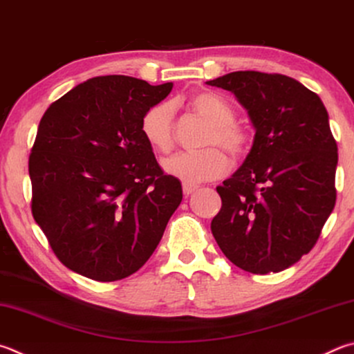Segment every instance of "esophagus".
<instances>
[{"instance_id": "obj_1", "label": "esophagus", "mask_w": 354, "mask_h": 354, "mask_svg": "<svg viewBox=\"0 0 354 354\" xmlns=\"http://www.w3.org/2000/svg\"><path fill=\"white\" fill-rule=\"evenodd\" d=\"M196 189H198L196 185H190V184H184V185H183V192H184L185 196H189V195L194 194V192H195Z\"/></svg>"}]
</instances>
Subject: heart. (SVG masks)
Masks as SVG:
<instances>
[{
	"label": "heart",
	"instance_id": "b5f03b06",
	"mask_svg": "<svg viewBox=\"0 0 354 354\" xmlns=\"http://www.w3.org/2000/svg\"><path fill=\"white\" fill-rule=\"evenodd\" d=\"M190 106L199 118L212 125L205 145H221L234 156H240L248 150V131L234 122L235 111L227 100L214 93H198L190 99ZM173 118H175V108L170 102L151 106L142 118L140 128L144 138L159 153H169L175 144ZM162 169L167 175L178 178L184 184L194 185L221 178L229 170V159L218 149H210L195 155L178 153L164 160Z\"/></svg>",
	"mask_w": 354,
	"mask_h": 354
}]
</instances>
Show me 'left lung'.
Returning a JSON list of instances; mask_svg holds the SVG:
<instances>
[{"instance_id": "1", "label": "left lung", "mask_w": 354, "mask_h": 354, "mask_svg": "<svg viewBox=\"0 0 354 354\" xmlns=\"http://www.w3.org/2000/svg\"><path fill=\"white\" fill-rule=\"evenodd\" d=\"M232 93L255 130L243 165L218 185L210 229L252 274L280 272L316 244L336 203L337 145L317 94L281 74L235 71L205 82Z\"/></svg>"}]
</instances>
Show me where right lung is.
Segmentation results:
<instances>
[{"label": "right lung", "mask_w": 354, "mask_h": 354, "mask_svg": "<svg viewBox=\"0 0 354 354\" xmlns=\"http://www.w3.org/2000/svg\"><path fill=\"white\" fill-rule=\"evenodd\" d=\"M171 88L94 77L43 114L29 156L32 215L71 271L114 281L155 252L183 189L160 170L140 124Z\"/></svg>", "instance_id": "obj_1"}]
</instances>
